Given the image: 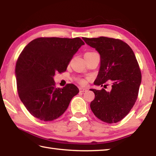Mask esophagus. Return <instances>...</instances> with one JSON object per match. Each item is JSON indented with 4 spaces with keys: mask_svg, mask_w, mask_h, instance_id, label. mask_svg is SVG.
<instances>
[{
    "mask_svg": "<svg viewBox=\"0 0 156 156\" xmlns=\"http://www.w3.org/2000/svg\"><path fill=\"white\" fill-rule=\"evenodd\" d=\"M79 89H80V92H84V91H86L87 90V89H84V88H83V87H80Z\"/></svg>",
    "mask_w": 156,
    "mask_h": 156,
    "instance_id": "1",
    "label": "esophagus"
}]
</instances>
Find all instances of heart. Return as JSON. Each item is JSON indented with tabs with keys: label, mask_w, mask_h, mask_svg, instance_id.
I'll list each match as a JSON object with an SVG mask.
<instances>
[{
	"label": "heart",
	"mask_w": 156,
	"mask_h": 156,
	"mask_svg": "<svg viewBox=\"0 0 156 156\" xmlns=\"http://www.w3.org/2000/svg\"><path fill=\"white\" fill-rule=\"evenodd\" d=\"M80 83L81 84H85V81L83 80H80Z\"/></svg>",
	"instance_id": "1"
}]
</instances>
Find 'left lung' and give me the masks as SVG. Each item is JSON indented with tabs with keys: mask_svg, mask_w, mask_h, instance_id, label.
<instances>
[{
	"mask_svg": "<svg viewBox=\"0 0 156 156\" xmlns=\"http://www.w3.org/2000/svg\"><path fill=\"white\" fill-rule=\"evenodd\" d=\"M83 39L100 56L95 85L102 87L108 80L112 83L110 91L90 89L95 94L91 109L105 122H119L133 107L141 84V72L135 54L127 44L118 39L103 36Z\"/></svg>",
	"mask_w": 156,
	"mask_h": 156,
	"instance_id": "8db88e82",
	"label": "left lung"
}]
</instances>
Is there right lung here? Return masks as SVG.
<instances>
[{
	"mask_svg": "<svg viewBox=\"0 0 156 156\" xmlns=\"http://www.w3.org/2000/svg\"><path fill=\"white\" fill-rule=\"evenodd\" d=\"M84 43L80 38H38L21 52L15 69L18 96L31 115L51 121L62 115L79 89L73 84L55 87L54 76L67 69Z\"/></svg>",
	"mask_w": 156,
	"mask_h": 156,
	"instance_id": "add662e5",
	"label": "right lung"
}]
</instances>
